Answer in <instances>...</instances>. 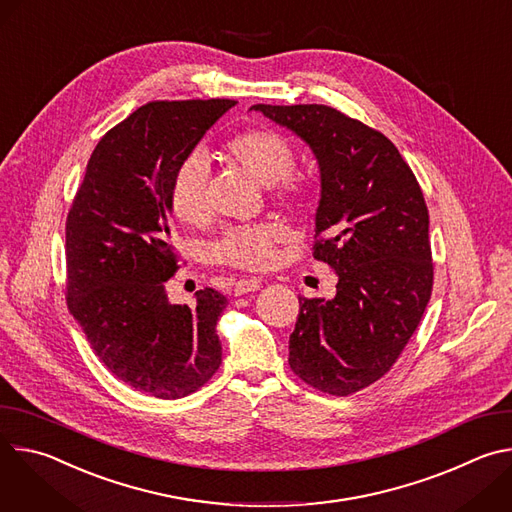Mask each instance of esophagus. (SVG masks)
<instances>
[{"label": "esophagus", "instance_id": "1", "mask_svg": "<svg viewBox=\"0 0 512 512\" xmlns=\"http://www.w3.org/2000/svg\"><path fill=\"white\" fill-rule=\"evenodd\" d=\"M261 287V281L259 279H239L233 287L235 296H243V294H249V291H257Z\"/></svg>", "mask_w": 512, "mask_h": 512}]
</instances>
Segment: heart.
I'll return each mask as SVG.
<instances>
[{"mask_svg": "<svg viewBox=\"0 0 512 512\" xmlns=\"http://www.w3.org/2000/svg\"><path fill=\"white\" fill-rule=\"evenodd\" d=\"M225 162L237 166L263 186L294 214H306L316 198L314 178L294 172L296 150L291 141L273 129H249L233 135L221 148ZM170 204L186 225H202L208 218L206 166L198 156L186 158L170 182ZM285 231L275 223L229 229L212 247V257L237 269L265 271L275 263V249Z\"/></svg>", "mask_w": 512, "mask_h": 512, "instance_id": "1", "label": "heart"}]
</instances>
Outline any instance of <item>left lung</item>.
<instances>
[{
  "instance_id": "left-lung-1",
  "label": "left lung",
  "mask_w": 512,
  "mask_h": 512,
  "mask_svg": "<svg viewBox=\"0 0 512 512\" xmlns=\"http://www.w3.org/2000/svg\"><path fill=\"white\" fill-rule=\"evenodd\" d=\"M302 137L320 168L314 259L336 275L332 300L300 298L289 367L346 397L391 371L433 287L419 182L381 131L326 105H253Z\"/></svg>"
}]
</instances>
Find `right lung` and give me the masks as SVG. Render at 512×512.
Masks as SVG:
<instances>
[{
	"instance_id": "add662e5",
	"label": "right lung",
	"mask_w": 512,
	"mask_h": 512,
	"mask_svg": "<svg viewBox=\"0 0 512 512\" xmlns=\"http://www.w3.org/2000/svg\"><path fill=\"white\" fill-rule=\"evenodd\" d=\"M237 101H152L109 129L66 216V304L91 348L125 385L158 399L198 391L221 367L216 322L227 298L196 291L170 304V182Z\"/></svg>"
}]
</instances>
